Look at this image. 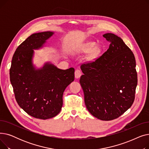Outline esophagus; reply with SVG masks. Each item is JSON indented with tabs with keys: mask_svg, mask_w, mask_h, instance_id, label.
<instances>
[{
	"mask_svg": "<svg viewBox=\"0 0 149 149\" xmlns=\"http://www.w3.org/2000/svg\"><path fill=\"white\" fill-rule=\"evenodd\" d=\"M81 70L77 69L75 70V77L76 79H79V78L81 77Z\"/></svg>",
	"mask_w": 149,
	"mask_h": 149,
	"instance_id": "34e87169",
	"label": "esophagus"
}]
</instances>
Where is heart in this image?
Returning <instances> with one entry per match:
<instances>
[{
	"instance_id": "1",
	"label": "heart",
	"mask_w": 149,
	"mask_h": 149,
	"mask_svg": "<svg viewBox=\"0 0 149 149\" xmlns=\"http://www.w3.org/2000/svg\"><path fill=\"white\" fill-rule=\"evenodd\" d=\"M95 45V44L94 43H93V42L88 43L86 45V46H84V51H87V52L91 51L93 48H94ZM98 51L97 49V50H95V51H94V53H93V54H94V55H97V54H98Z\"/></svg>"
}]
</instances>
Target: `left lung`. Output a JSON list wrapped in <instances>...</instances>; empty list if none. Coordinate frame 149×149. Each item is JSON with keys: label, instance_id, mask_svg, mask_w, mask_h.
<instances>
[{"label": "left lung", "instance_id": "left-lung-1", "mask_svg": "<svg viewBox=\"0 0 149 149\" xmlns=\"http://www.w3.org/2000/svg\"><path fill=\"white\" fill-rule=\"evenodd\" d=\"M109 49L95 61L81 65L80 83L88 111L98 119L118 118L132 106L137 86L134 53L122 39L112 33L103 35Z\"/></svg>", "mask_w": 149, "mask_h": 149}]
</instances>
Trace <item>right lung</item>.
Segmentation results:
<instances>
[{
  "mask_svg": "<svg viewBox=\"0 0 149 149\" xmlns=\"http://www.w3.org/2000/svg\"><path fill=\"white\" fill-rule=\"evenodd\" d=\"M54 33L33 34L15 51L10 69V81L19 106L30 116L46 120L59 113L63 94L74 80L75 69L62 70L49 63L36 69L32 63L33 49L42 47Z\"/></svg>",
  "mask_w": 149,
  "mask_h": 149,
  "instance_id": "add662e5",
  "label": "right lung"
}]
</instances>
